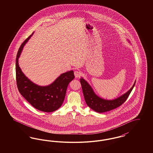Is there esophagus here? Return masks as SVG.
Instances as JSON below:
<instances>
[{
	"label": "esophagus",
	"mask_w": 153,
	"mask_h": 153,
	"mask_svg": "<svg viewBox=\"0 0 153 153\" xmlns=\"http://www.w3.org/2000/svg\"><path fill=\"white\" fill-rule=\"evenodd\" d=\"M74 76H75V77H76V78L80 77V76H81V73H80L79 71H74Z\"/></svg>",
	"instance_id": "1"
}]
</instances>
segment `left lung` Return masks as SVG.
Returning <instances> with one entry per match:
<instances>
[{"mask_svg": "<svg viewBox=\"0 0 153 153\" xmlns=\"http://www.w3.org/2000/svg\"><path fill=\"white\" fill-rule=\"evenodd\" d=\"M80 80L84 99L88 106L99 113L107 112L120 106L128 98L136 82L135 81L132 87L123 95L113 100H106L96 95L92 88L82 77H81Z\"/></svg>", "mask_w": 153, "mask_h": 153, "instance_id": "obj_1", "label": "left lung"}]
</instances>
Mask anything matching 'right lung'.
<instances>
[{"mask_svg":"<svg viewBox=\"0 0 153 153\" xmlns=\"http://www.w3.org/2000/svg\"><path fill=\"white\" fill-rule=\"evenodd\" d=\"M33 34L22 43L16 55V84L20 94L33 107L43 112H51L58 109L62 104L68 85L74 78V72L70 71L62 73L51 84L46 86L38 85L29 79L22 72L19 66L18 59L24 46Z\"/></svg>","mask_w":153,"mask_h":153,"instance_id":"obj_1","label":"right lung"}]
</instances>
